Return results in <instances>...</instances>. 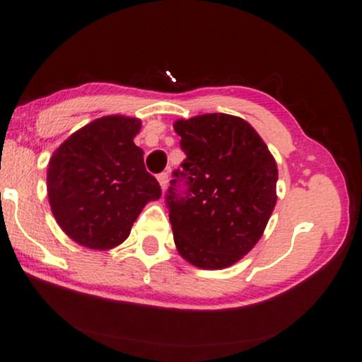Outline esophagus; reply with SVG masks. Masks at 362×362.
I'll list each match as a JSON object with an SVG mask.
<instances>
[{
	"label": "esophagus",
	"instance_id": "34e87169",
	"mask_svg": "<svg viewBox=\"0 0 362 362\" xmlns=\"http://www.w3.org/2000/svg\"><path fill=\"white\" fill-rule=\"evenodd\" d=\"M168 173H161V175H158V182H160V186H161V189H166V186H168Z\"/></svg>",
	"mask_w": 362,
	"mask_h": 362
}]
</instances>
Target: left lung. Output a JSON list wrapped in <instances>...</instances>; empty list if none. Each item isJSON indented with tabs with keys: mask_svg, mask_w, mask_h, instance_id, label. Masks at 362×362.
<instances>
[{
	"mask_svg": "<svg viewBox=\"0 0 362 362\" xmlns=\"http://www.w3.org/2000/svg\"><path fill=\"white\" fill-rule=\"evenodd\" d=\"M173 127L186 155L166 194L176 249L199 269H226L264 234L276 202V163L239 117L206 113Z\"/></svg>",
	"mask_w": 362,
	"mask_h": 362,
	"instance_id": "left-lung-1",
	"label": "left lung"
}]
</instances>
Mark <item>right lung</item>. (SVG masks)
I'll return each mask as SVG.
<instances>
[{
    "label": "right lung",
    "instance_id": "right-lung-1",
    "mask_svg": "<svg viewBox=\"0 0 362 362\" xmlns=\"http://www.w3.org/2000/svg\"><path fill=\"white\" fill-rule=\"evenodd\" d=\"M140 128L138 118H97L72 133L49 160V204L77 244L95 250L120 245L146 202L161 197L160 182L133 143Z\"/></svg>",
    "mask_w": 362,
    "mask_h": 362
}]
</instances>
